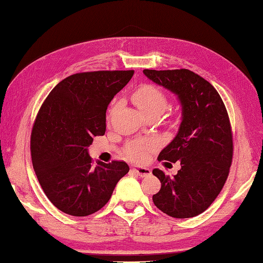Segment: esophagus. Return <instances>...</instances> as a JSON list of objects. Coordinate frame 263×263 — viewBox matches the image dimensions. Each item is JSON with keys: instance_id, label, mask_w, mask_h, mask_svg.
Listing matches in <instances>:
<instances>
[{"instance_id": "1", "label": "esophagus", "mask_w": 263, "mask_h": 263, "mask_svg": "<svg viewBox=\"0 0 263 263\" xmlns=\"http://www.w3.org/2000/svg\"><path fill=\"white\" fill-rule=\"evenodd\" d=\"M133 170H134L137 175L140 176V177H147L150 174H152V171L148 167H143V166H134L133 167Z\"/></svg>"}]
</instances>
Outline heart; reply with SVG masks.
I'll return each mask as SVG.
<instances>
[{
	"label": "heart",
	"mask_w": 263,
	"mask_h": 263,
	"mask_svg": "<svg viewBox=\"0 0 263 263\" xmlns=\"http://www.w3.org/2000/svg\"><path fill=\"white\" fill-rule=\"evenodd\" d=\"M133 101L142 114H162L167 108V99L160 88L154 85H144L137 88L133 94ZM155 140H142L132 142L127 145L124 154L133 161L142 162L145 160L149 152L156 148Z\"/></svg>",
	"instance_id": "heart-1"
}]
</instances>
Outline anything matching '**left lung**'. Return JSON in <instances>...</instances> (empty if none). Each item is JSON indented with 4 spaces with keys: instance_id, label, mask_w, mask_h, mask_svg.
Returning <instances> with one entry per match:
<instances>
[{
    "instance_id": "8db88e82",
    "label": "left lung",
    "mask_w": 263,
    "mask_h": 263,
    "mask_svg": "<svg viewBox=\"0 0 263 263\" xmlns=\"http://www.w3.org/2000/svg\"><path fill=\"white\" fill-rule=\"evenodd\" d=\"M143 73L176 94L182 106L177 135L157 158L180 161V170L174 177L160 169L153 170L161 180V190L153 196V201L170 217H196L209 209L229 177L233 140L226 107L208 80L186 68Z\"/></svg>"
}]
</instances>
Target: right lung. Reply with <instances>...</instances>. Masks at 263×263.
Segmentation results:
<instances>
[{"mask_svg": "<svg viewBox=\"0 0 263 263\" xmlns=\"http://www.w3.org/2000/svg\"><path fill=\"white\" fill-rule=\"evenodd\" d=\"M134 71L76 73L43 102L31 133V158L43 191L62 212L86 217L102 209L128 174L126 162L93 161L88 147L105 135L106 110Z\"/></svg>", "mask_w": 263, "mask_h": 263, "instance_id": "right-lung-1", "label": "right lung"}]
</instances>
